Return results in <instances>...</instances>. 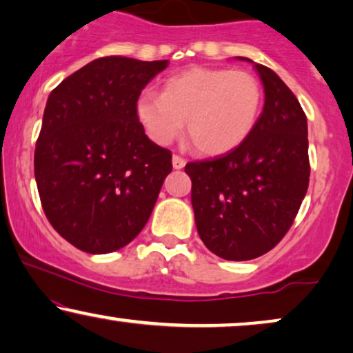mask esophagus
I'll return each instance as SVG.
<instances>
[{
    "instance_id": "esophagus-1",
    "label": "esophagus",
    "mask_w": 353,
    "mask_h": 353,
    "mask_svg": "<svg viewBox=\"0 0 353 353\" xmlns=\"http://www.w3.org/2000/svg\"><path fill=\"white\" fill-rule=\"evenodd\" d=\"M185 159L182 158V157H179V154H174L172 157V168L174 169H182L185 166Z\"/></svg>"
}]
</instances>
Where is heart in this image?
<instances>
[{
  "label": "heart",
  "instance_id": "b5f03b06",
  "mask_svg": "<svg viewBox=\"0 0 353 353\" xmlns=\"http://www.w3.org/2000/svg\"><path fill=\"white\" fill-rule=\"evenodd\" d=\"M263 88L248 70L192 68L169 77L163 92L143 90L135 114L154 143H172L187 125V137L200 153L236 148L255 128Z\"/></svg>",
  "mask_w": 353,
  "mask_h": 353
}]
</instances>
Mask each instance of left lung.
<instances>
[{"instance_id": "obj_1", "label": "left lung", "mask_w": 353, "mask_h": 353, "mask_svg": "<svg viewBox=\"0 0 353 353\" xmlns=\"http://www.w3.org/2000/svg\"><path fill=\"white\" fill-rule=\"evenodd\" d=\"M255 69L265 106L252 132L231 152L185 164L199 236L231 261L253 260L278 245L310 181L307 116L274 70L256 63Z\"/></svg>"}]
</instances>
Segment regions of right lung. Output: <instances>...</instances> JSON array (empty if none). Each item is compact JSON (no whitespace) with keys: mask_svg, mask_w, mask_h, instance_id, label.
I'll return each mask as SVG.
<instances>
[{"mask_svg":"<svg viewBox=\"0 0 353 353\" xmlns=\"http://www.w3.org/2000/svg\"><path fill=\"white\" fill-rule=\"evenodd\" d=\"M168 64L106 56L50 93L35 181L50 224L79 250H119L152 214L172 154L145 135L135 103Z\"/></svg>","mask_w":353,"mask_h":353,"instance_id":"obj_1","label":"right lung"}]
</instances>
